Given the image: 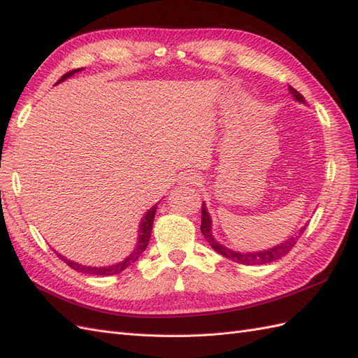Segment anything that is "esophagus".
Listing matches in <instances>:
<instances>
[{
	"mask_svg": "<svg viewBox=\"0 0 358 358\" xmlns=\"http://www.w3.org/2000/svg\"><path fill=\"white\" fill-rule=\"evenodd\" d=\"M183 180H185V183H188V185H197V182L200 179H199V176L192 175V173H188V175H185V178H183Z\"/></svg>",
	"mask_w": 358,
	"mask_h": 358,
	"instance_id": "esophagus-1",
	"label": "esophagus"
}]
</instances>
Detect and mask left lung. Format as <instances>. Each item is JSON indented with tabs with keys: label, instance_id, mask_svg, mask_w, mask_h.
Returning a JSON list of instances; mask_svg holds the SVG:
<instances>
[{
	"label": "left lung",
	"instance_id": "8db88e82",
	"mask_svg": "<svg viewBox=\"0 0 358 358\" xmlns=\"http://www.w3.org/2000/svg\"><path fill=\"white\" fill-rule=\"evenodd\" d=\"M288 91L292 95V99H294L296 101L306 104V100L303 99V95L299 91L292 88V86H288ZM306 227H308V224L303 225L294 236L289 237V239L284 241L282 243L268 248V249H263V251H252V252L233 251V249L221 245L218 241L215 239L213 233H212V218H210L208 209H206V204L204 203L201 204V227H200V230L204 236V239L208 241V243L215 249L216 252L221 254L225 258L231 259V262H234V263H239V264H246V266L266 264V263H272V262H276V259H279V258L285 257L291 251V249L294 248V245L300 239V236L305 233Z\"/></svg>",
	"mask_w": 358,
	"mask_h": 358
}]
</instances>
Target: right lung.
Listing matches in <instances>:
<instances>
[{"label": "right lung", "mask_w": 358, "mask_h": 358, "mask_svg": "<svg viewBox=\"0 0 358 358\" xmlns=\"http://www.w3.org/2000/svg\"><path fill=\"white\" fill-rule=\"evenodd\" d=\"M79 71H82V69H76V70H71V71L66 73V74H64L62 78L57 82V85L61 83V82H64V80H67L69 78H71V76H73L74 73H79ZM157 204H158V203H157ZM157 204L154 206V208H150V209L142 216V220H140V224H138V234H137V243H136L134 249L131 251V254H129L127 258H124L122 262H119V263L112 264V266L92 267V266H82V264H79V263L70 262V259H67L66 257H62L61 254H57V255H58L67 266H70L73 270H76V272H80V273L99 275V276H110V275L121 273L122 270H125L127 267H129L133 263H136L137 258H138L140 255H142V252L148 248L149 241H150V233H152V225H154L155 212H157V209H158Z\"/></svg>", "instance_id": "obj_1"}]
</instances>
